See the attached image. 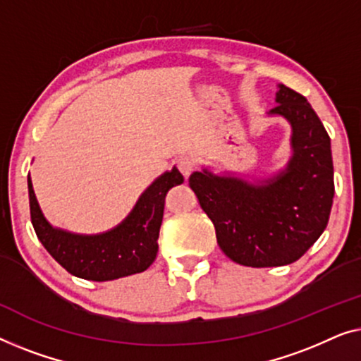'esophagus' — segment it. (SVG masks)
<instances>
[{"mask_svg": "<svg viewBox=\"0 0 361 361\" xmlns=\"http://www.w3.org/2000/svg\"><path fill=\"white\" fill-rule=\"evenodd\" d=\"M176 166L185 176H190L191 171L195 170V159L190 155H181L178 160H176Z\"/></svg>", "mask_w": 361, "mask_h": 361, "instance_id": "1", "label": "esophagus"}]
</instances>
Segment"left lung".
I'll return each mask as SVG.
<instances>
[{"instance_id":"1","label":"left lung","mask_w":361,"mask_h":361,"mask_svg":"<svg viewBox=\"0 0 361 361\" xmlns=\"http://www.w3.org/2000/svg\"><path fill=\"white\" fill-rule=\"evenodd\" d=\"M270 114L291 124L286 169L263 181L195 171L190 188L212 221L221 250L243 267L296 262L327 227L334 200L331 137L302 94L278 85Z\"/></svg>"}]
</instances>
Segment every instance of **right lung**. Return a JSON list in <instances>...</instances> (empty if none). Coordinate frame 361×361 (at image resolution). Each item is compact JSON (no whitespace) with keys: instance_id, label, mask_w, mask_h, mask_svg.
I'll return each mask as SVG.
<instances>
[{"instance_id":"add662e5","label":"right lung","mask_w":361,"mask_h":361,"mask_svg":"<svg viewBox=\"0 0 361 361\" xmlns=\"http://www.w3.org/2000/svg\"><path fill=\"white\" fill-rule=\"evenodd\" d=\"M181 183L178 170L166 171L142 192L134 209L118 227L98 235H80L55 229L45 221L27 176L30 221L45 250L73 276L91 281L118 280L144 271L154 263L165 196L170 188Z\"/></svg>"}]
</instances>
